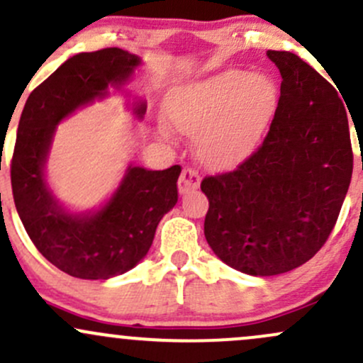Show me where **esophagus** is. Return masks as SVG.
Masks as SVG:
<instances>
[{
	"mask_svg": "<svg viewBox=\"0 0 363 363\" xmlns=\"http://www.w3.org/2000/svg\"><path fill=\"white\" fill-rule=\"evenodd\" d=\"M200 174H198L196 169L193 167H184L181 172V177H179V193H188L191 189H196L200 186Z\"/></svg>",
	"mask_w": 363,
	"mask_h": 363,
	"instance_id": "34e87169",
	"label": "esophagus"
}]
</instances>
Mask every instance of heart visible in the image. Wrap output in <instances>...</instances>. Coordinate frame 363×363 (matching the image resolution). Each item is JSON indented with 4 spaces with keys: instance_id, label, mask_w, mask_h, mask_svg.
I'll return each instance as SVG.
<instances>
[{
    "instance_id": "1",
    "label": "heart",
    "mask_w": 363,
    "mask_h": 363,
    "mask_svg": "<svg viewBox=\"0 0 363 363\" xmlns=\"http://www.w3.org/2000/svg\"><path fill=\"white\" fill-rule=\"evenodd\" d=\"M277 103L279 87L270 75L230 70L175 87L165 99V115L179 133L198 134L203 162L227 169L257 150Z\"/></svg>"
}]
</instances>
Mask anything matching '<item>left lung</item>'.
Returning <instances> with one entry per match:
<instances>
[{
    "label": "left lung",
    "instance_id": "1",
    "mask_svg": "<svg viewBox=\"0 0 363 363\" xmlns=\"http://www.w3.org/2000/svg\"><path fill=\"white\" fill-rule=\"evenodd\" d=\"M281 96L257 151L238 169L208 175L205 238L224 264L250 276L303 265L328 241L348 193L353 151L336 89L289 51H267Z\"/></svg>",
    "mask_w": 363,
    "mask_h": 363
}]
</instances>
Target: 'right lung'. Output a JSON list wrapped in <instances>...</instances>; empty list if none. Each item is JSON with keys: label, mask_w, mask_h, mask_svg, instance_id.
Segmentation results:
<instances>
[{"label": "right lung", "mask_w": 363, "mask_h": 363, "mask_svg": "<svg viewBox=\"0 0 363 363\" xmlns=\"http://www.w3.org/2000/svg\"><path fill=\"white\" fill-rule=\"evenodd\" d=\"M141 58L121 48L79 53L60 65L27 98L11 158V191L23 227L39 253L79 279H110L148 253L158 222L177 203L181 165L165 170L127 169L101 210L72 215L48 189L45 163L57 123L87 103L122 86ZM145 103L134 106L139 118Z\"/></svg>", "instance_id": "1"}]
</instances>
